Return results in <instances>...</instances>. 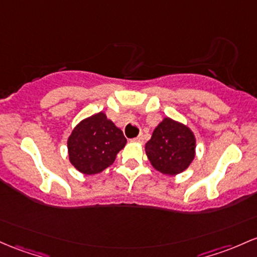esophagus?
Returning <instances> with one entry per match:
<instances>
[{
	"mask_svg": "<svg viewBox=\"0 0 257 257\" xmlns=\"http://www.w3.org/2000/svg\"><path fill=\"white\" fill-rule=\"evenodd\" d=\"M132 142H134V143H144V135L143 134H140V135H138L137 138H134V139H132Z\"/></svg>",
	"mask_w": 257,
	"mask_h": 257,
	"instance_id": "34e87169",
	"label": "esophagus"
}]
</instances>
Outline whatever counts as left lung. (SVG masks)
<instances>
[{
  "instance_id": "1",
  "label": "left lung",
  "mask_w": 257,
  "mask_h": 257,
  "mask_svg": "<svg viewBox=\"0 0 257 257\" xmlns=\"http://www.w3.org/2000/svg\"><path fill=\"white\" fill-rule=\"evenodd\" d=\"M152 167L166 176H177L191 165L196 154V138L184 123L165 117L145 144Z\"/></svg>"
}]
</instances>
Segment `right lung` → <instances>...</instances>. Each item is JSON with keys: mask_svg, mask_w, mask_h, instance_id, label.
<instances>
[{"mask_svg": "<svg viewBox=\"0 0 257 257\" xmlns=\"http://www.w3.org/2000/svg\"><path fill=\"white\" fill-rule=\"evenodd\" d=\"M125 144L123 132L105 112H98L73 128L67 140L69 162L83 174L101 173L114 162Z\"/></svg>", "mask_w": 257, "mask_h": 257, "instance_id": "right-lung-1", "label": "right lung"}]
</instances>
